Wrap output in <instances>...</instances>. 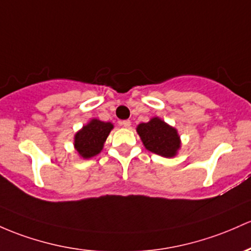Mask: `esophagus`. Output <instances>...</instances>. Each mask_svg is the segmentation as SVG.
Returning <instances> with one entry per match:
<instances>
[{
    "mask_svg": "<svg viewBox=\"0 0 251 251\" xmlns=\"http://www.w3.org/2000/svg\"><path fill=\"white\" fill-rule=\"evenodd\" d=\"M120 125L124 126V127L128 128L131 126V121L130 120H123V121H120Z\"/></svg>",
    "mask_w": 251,
    "mask_h": 251,
    "instance_id": "obj_1",
    "label": "esophagus"
}]
</instances>
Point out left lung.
<instances>
[{
	"instance_id": "obj_1",
	"label": "left lung",
	"mask_w": 251,
	"mask_h": 251,
	"mask_svg": "<svg viewBox=\"0 0 251 251\" xmlns=\"http://www.w3.org/2000/svg\"><path fill=\"white\" fill-rule=\"evenodd\" d=\"M143 144L147 150L162 157H174L181 148V140L176 128L159 118H152L149 123L137 126Z\"/></svg>"
}]
</instances>
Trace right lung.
Masks as SVG:
<instances>
[{"label": "right lung", "instance_id": "obj_1", "mask_svg": "<svg viewBox=\"0 0 251 251\" xmlns=\"http://www.w3.org/2000/svg\"><path fill=\"white\" fill-rule=\"evenodd\" d=\"M113 124L92 119L75 134L76 151L83 158H92L101 152L104 142L112 131Z\"/></svg>", "mask_w": 251, "mask_h": 251}]
</instances>
